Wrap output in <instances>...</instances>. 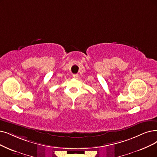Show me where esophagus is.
I'll return each instance as SVG.
<instances>
[{"instance_id":"1","label":"esophagus","mask_w":157,"mask_h":157,"mask_svg":"<svg viewBox=\"0 0 157 157\" xmlns=\"http://www.w3.org/2000/svg\"><path fill=\"white\" fill-rule=\"evenodd\" d=\"M73 78L77 79V78H78V75H77V74H74V75H73Z\"/></svg>"}]
</instances>
